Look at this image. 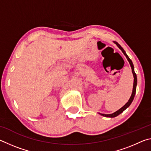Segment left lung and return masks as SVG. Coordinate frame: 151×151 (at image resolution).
Wrapping results in <instances>:
<instances>
[{"label":"left lung","mask_w":151,"mask_h":151,"mask_svg":"<svg viewBox=\"0 0 151 151\" xmlns=\"http://www.w3.org/2000/svg\"><path fill=\"white\" fill-rule=\"evenodd\" d=\"M114 43L118 46V47L120 48L122 50V52H123V54L126 56V57L127 58L128 61L129 62V64L130 65H131V68H132V74H133V76H134V83H133V89H132V94L131 96V98L129 99V101L127 102V103L124 104V105L122 107L121 109H120L119 111H116L115 112H114V113L112 114H102V113H99L101 114V115L102 116H106V117H111V118H113V117H115L116 116H118L119 114H120L121 113V112H123L125 109H126L127 108H128L130 105H131V104L132 103V101H133L134 99V95H135V93H136V88H137V75L136 73H134V66H133V64H132L131 60L130 59L129 57H128V55L126 54V52H125V51L124 50L123 48H122L121 47V46L120 45L118 42H116L114 41Z\"/></svg>","instance_id":"8db88e82"}]
</instances>
